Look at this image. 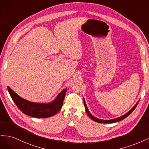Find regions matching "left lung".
<instances>
[{
    "label": "left lung",
    "instance_id": "8db88e82",
    "mask_svg": "<svg viewBox=\"0 0 149 149\" xmlns=\"http://www.w3.org/2000/svg\"><path fill=\"white\" fill-rule=\"evenodd\" d=\"M84 105H85V109H86V112H87V114L88 115V116L92 119V120H93L94 121H96L97 123H116V122H118V121H121V120H123L124 119H125L126 117H127L129 114H131L132 112L134 111V109H135V108H136L137 105L138 104L139 102L137 103V104L134 106L130 111H129L128 113H127L126 114L123 115V116L119 117V118H116V119H111V120H102V119H98L97 118L94 117L92 114H91V113H90V111H88V109L87 108V105H86V103H85V100L84 99Z\"/></svg>",
    "mask_w": 149,
    "mask_h": 149
}]
</instances>
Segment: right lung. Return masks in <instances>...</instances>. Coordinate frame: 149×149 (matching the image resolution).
<instances>
[{
	"instance_id": "1",
	"label": "right lung",
	"mask_w": 149,
	"mask_h": 149,
	"mask_svg": "<svg viewBox=\"0 0 149 149\" xmlns=\"http://www.w3.org/2000/svg\"><path fill=\"white\" fill-rule=\"evenodd\" d=\"M7 89L12 99L21 111L26 115L38 118H49L58 113L62 107L67 92L66 89H64L52 102L41 104L31 102L22 98L9 87Z\"/></svg>"
}]
</instances>
